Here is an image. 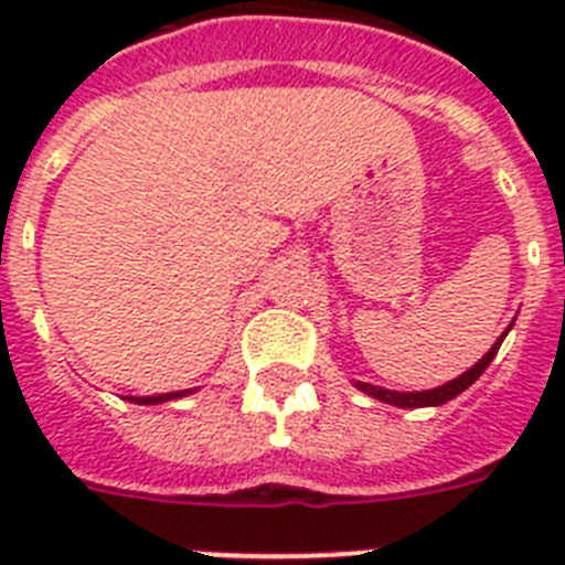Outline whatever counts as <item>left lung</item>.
<instances>
[{"label":"left lung","mask_w":565,"mask_h":565,"mask_svg":"<svg viewBox=\"0 0 565 565\" xmlns=\"http://www.w3.org/2000/svg\"><path fill=\"white\" fill-rule=\"evenodd\" d=\"M509 328H512V326H509ZM503 337H507V333H503ZM503 337L498 339V342L492 344V348H489L487 356H483L478 364H472V367H469V371L463 373V376H458V379H452V382L441 384V387H436V391L396 393V391H384V387H376V384H367V382H356V387H359V391L367 393V396L379 398V402H384V404H396V407H438V404H447V402H450V398H456L458 393L467 391L469 384L476 382V379L481 376L483 371H487L489 362L495 359L498 348H501Z\"/></svg>","instance_id":"8db88e82"}]
</instances>
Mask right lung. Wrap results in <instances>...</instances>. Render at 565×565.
Segmentation results:
<instances>
[{
    "instance_id": "1",
    "label": "right lung",
    "mask_w": 565,
    "mask_h": 565,
    "mask_svg": "<svg viewBox=\"0 0 565 565\" xmlns=\"http://www.w3.org/2000/svg\"><path fill=\"white\" fill-rule=\"evenodd\" d=\"M178 396H186V391L181 393H161V396H141V398H132L138 404H158V402H169V398H178Z\"/></svg>"
}]
</instances>
